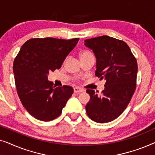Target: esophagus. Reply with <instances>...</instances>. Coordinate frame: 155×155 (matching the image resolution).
Instances as JSON below:
<instances>
[{
	"instance_id": "obj_1",
	"label": "esophagus",
	"mask_w": 155,
	"mask_h": 155,
	"mask_svg": "<svg viewBox=\"0 0 155 155\" xmlns=\"http://www.w3.org/2000/svg\"><path fill=\"white\" fill-rule=\"evenodd\" d=\"M73 90H74V92H75V93H80V92H82L84 91L83 90H82V89L80 88V87H74Z\"/></svg>"
}]
</instances>
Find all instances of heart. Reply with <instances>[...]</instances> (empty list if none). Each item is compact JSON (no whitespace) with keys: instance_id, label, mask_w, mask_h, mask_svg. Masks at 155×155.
<instances>
[{"instance_id":"b5f03b06","label":"heart","mask_w":155,"mask_h":155,"mask_svg":"<svg viewBox=\"0 0 155 155\" xmlns=\"http://www.w3.org/2000/svg\"><path fill=\"white\" fill-rule=\"evenodd\" d=\"M87 55H91V53H90L89 51H82L81 54H80V57L84 56H87Z\"/></svg>"}]
</instances>
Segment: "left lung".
Listing matches in <instances>:
<instances>
[{"mask_svg": "<svg viewBox=\"0 0 155 155\" xmlns=\"http://www.w3.org/2000/svg\"><path fill=\"white\" fill-rule=\"evenodd\" d=\"M96 58L95 75L106 80L102 95L87 90L90 99L85 106L89 117L104 124L121 114L128 105L136 87L137 61L126 42L109 36L84 41Z\"/></svg>", "mask_w": 155, "mask_h": 155, "instance_id": "obj_1", "label": "left lung"}]
</instances>
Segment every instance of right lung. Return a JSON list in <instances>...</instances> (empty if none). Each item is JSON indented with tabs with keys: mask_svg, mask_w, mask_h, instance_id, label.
Segmentation results:
<instances>
[{
	"mask_svg": "<svg viewBox=\"0 0 155 155\" xmlns=\"http://www.w3.org/2000/svg\"><path fill=\"white\" fill-rule=\"evenodd\" d=\"M79 41L44 38L25 42L15 59L13 72L18 94L28 113L42 121L56 118L73 93L71 86L55 87L48 80L59 69Z\"/></svg>",
	"mask_w": 155,
	"mask_h": 155,
	"instance_id": "right-lung-1",
	"label": "right lung"
}]
</instances>
